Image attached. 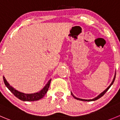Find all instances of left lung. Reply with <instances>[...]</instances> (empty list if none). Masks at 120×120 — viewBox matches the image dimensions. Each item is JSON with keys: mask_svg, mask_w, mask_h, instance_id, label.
Listing matches in <instances>:
<instances>
[{"mask_svg": "<svg viewBox=\"0 0 120 120\" xmlns=\"http://www.w3.org/2000/svg\"><path fill=\"white\" fill-rule=\"evenodd\" d=\"M116 74H115V76H114V79H113V81H112V82H111V84L110 85H109V86H108V87L106 89V90H105V91H104L103 92H102V93H101V94H100V95H98V96L97 97H95V98H94L92 99V100H84V99H81V98H76V97H75L74 96V95H73V94H72V92H71V94H72V96L74 97V98L76 99V100H81V101H95V100H98V99H99V98H101V97H102V96H103V95H104L105 94V92H107V91H108V89H109V88L111 87V85H112V84H113V83H114V82L115 78H116Z\"/></svg>", "mask_w": 120, "mask_h": 120, "instance_id": "left-lung-1", "label": "left lung"}]
</instances>
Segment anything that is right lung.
Wrapping results in <instances>:
<instances>
[{
    "mask_svg": "<svg viewBox=\"0 0 120 120\" xmlns=\"http://www.w3.org/2000/svg\"><path fill=\"white\" fill-rule=\"evenodd\" d=\"M3 81H4V84L6 86H7L9 90L11 91V92L13 94V95L19 98V100H22V101H38V100H40V99L42 98L45 95V94L47 92L48 90L49 87L50 83H51V79H50L47 84H46L44 88L42 89V90L38 92H36V93L34 94H25L23 92H20L19 91H17L15 89L13 88L12 86H11L9 85V84L7 82L4 76L3 77Z\"/></svg>",
    "mask_w": 120,
    "mask_h": 120,
    "instance_id": "add662e5",
    "label": "right lung"
}]
</instances>
